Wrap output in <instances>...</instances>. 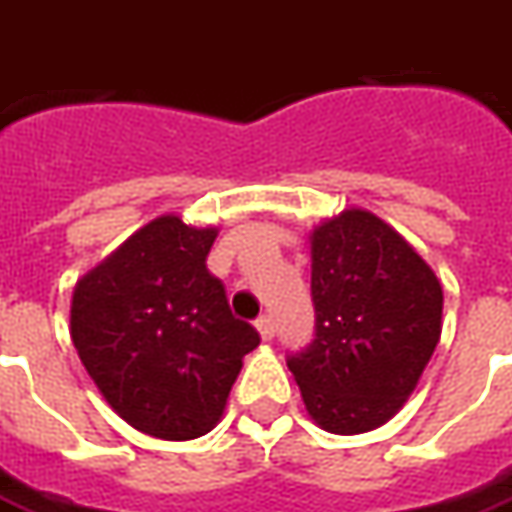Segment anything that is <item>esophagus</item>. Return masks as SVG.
Returning <instances> with one entry per match:
<instances>
[{
    "label": "esophagus",
    "instance_id": "obj_1",
    "mask_svg": "<svg viewBox=\"0 0 512 512\" xmlns=\"http://www.w3.org/2000/svg\"><path fill=\"white\" fill-rule=\"evenodd\" d=\"M255 329L260 332L263 340H271L274 337V321H271V315H260L255 321Z\"/></svg>",
    "mask_w": 512,
    "mask_h": 512
}]
</instances>
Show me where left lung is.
Wrapping results in <instances>:
<instances>
[{"instance_id": "obj_1", "label": "left lung", "mask_w": 512, "mask_h": 512, "mask_svg": "<svg viewBox=\"0 0 512 512\" xmlns=\"http://www.w3.org/2000/svg\"><path fill=\"white\" fill-rule=\"evenodd\" d=\"M310 244L315 340L288 367L323 430L367 433L414 392L441 337L444 293L414 246L362 208L323 222Z\"/></svg>"}]
</instances>
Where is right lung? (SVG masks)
Listing matches in <instances>:
<instances>
[{
  "label": "right lung",
  "instance_id": "right-lung-1",
  "mask_svg": "<svg viewBox=\"0 0 512 512\" xmlns=\"http://www.w3.org/2000/svg\"><path fill=\"white\" fill-rule=\"evenodd\" d=\"M216 230L158 216L79 279L71 337L106 403L147 436L186 441L219 422L260 345L205 266Z\"/></svg>",
  "mask_w": 512,
  "mask_h": 512
}]
</instances>
